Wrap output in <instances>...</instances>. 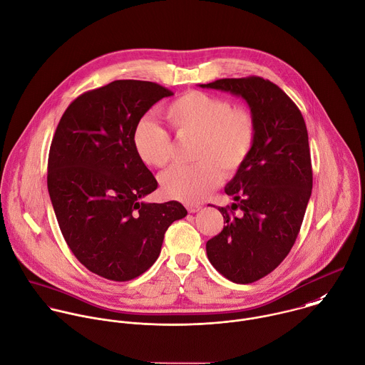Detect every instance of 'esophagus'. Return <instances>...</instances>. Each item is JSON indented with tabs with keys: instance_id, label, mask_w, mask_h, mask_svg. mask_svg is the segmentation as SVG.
I'll return each mask as SVG.
<instances>
[{
	"instance_id": "34e87169",
	"label": "esophagus",
	"mask_w": 365,
	"mask_h": 365,
	"mask_svg": "<svg viewBox=\"0 0 365 365\" xmlns=\"http://www.w3.org/2000/svg\"><path fill=\"white\" fill-rule=\"evenodd\" d=\"M186 209H187V212H189V213H196V212H199V210L202 209V206H200V205H192V203H187V205H186Z\"/></svg>"
}]
</instances>
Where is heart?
Masks as SVG:
<instances>
[{
	"instance_id": "heart-1",
	"label": "heart",
	"mask_w": 365,
	"mask_h": 365,
	"mask_svg": "<svg viewBox=\"0 0 365 365\" xmlns=\"http://www.w3.org/2000/svg\"><path fill=\"white\" fill-rule=\"evenodd\" d=\"M166 116L179 136H197L195 165H178L159 178L162 193L185 203H197L215 189L225 173H235L249 158L256 136L253 116L235 109L225 98L190 91L170 102ZM138 158L163 168L173 155L170 135L152 118H142L132 135Z\"/></svg>"
}]
</instances>
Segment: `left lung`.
Masks as SVG:
<instances>
[{"instance_id":"1","label":"left lung","mask_w":365,"mask_h":365,"mask_svg":"<svg viewBox=\"0 0 365 365\" xmlns=\"http://www.w3.org/2000/svg\"><path fill=\"white\" fill-rule=\"evenodd\" d=\"M200 88L246 101L256 126L253 149L226 185L240 209L219 207L226 226L206 243L213 267L235 283H253L273 272L292 250L313 189L306 122L296 103L260 76L226 78Z\"/></svg>"}]
</instances>
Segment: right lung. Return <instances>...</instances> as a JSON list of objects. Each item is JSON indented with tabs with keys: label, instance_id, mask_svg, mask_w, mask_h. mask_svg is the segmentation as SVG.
I'll return each instance as SVG.
<instances>
[{
	"label": "right lung",
	"instance_id": "obj_1",
	"mask_svg": "<svg viewBox=\"0 0 365 365\" xmlns=\"http://www.w3.org/2000/svg\"><path fill=\"white\" fill-rule=\"evenodd\" d=\"M169 89L120 79L78 96L63 112L48 159V192L75 257L92 273L128 282L159 257L165 232L187 215L182 203H148L158 182L132 135Z\"/></svg>",
	"mask_w": 365,
	"mask_h": 365
}]
</instances>
